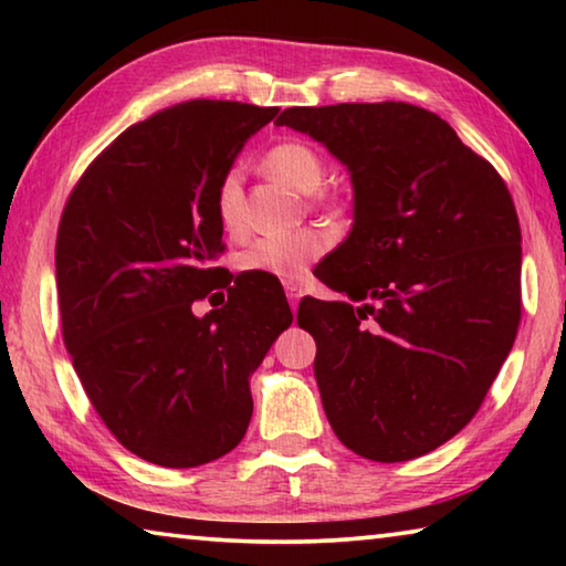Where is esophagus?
I'll use <instances>...</instances> for the list:
<instances>
[{
	"instance_id": "34e87169",
	"label": "esophagus",
	"mask_w": 566,
	"mask_h": 566,
	"mask_svg": "<svg viewBox=\"0 0 566 566\" xmlns=\"http://www.w3.org/2000/svg\"><path fill=\"white\" fill-rule=\"evenodd\" d=\"M284 292H286V300H290V306L292 310H296V304H300L302 300V286L296 282H284Z\"/></svg>"
}]
</instances>
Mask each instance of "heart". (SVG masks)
<instances>
[{"mask_svg": "<svg viewBox=\"0 0 566 566\" xmlns=\"http://www.w3.org/2000/svg\"><path fill=\"white\" fill-rule=\"evenodd\" d=\"M262 167L270 177L284 181L286 187L304 195L317 191L324 181V159L310 142L286 139L266 149ZM217 219L227 232H239L244 227V195L242 177L237 169H227L217 185L214 195ZM329 239L319 229H296L290 234L260 237L239 254V270L256 272L276 280H296L310 264L327 252Z\"/></svg>", "mask_w": 566, "mask_h": 566, "instance_id": "heart-1", "label": "heart"}]
</instances>
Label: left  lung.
Listing matches in <instances>:
<instances>
[{
	"instance_id": "1",
	"label": "left lung",
	"mask_w": 566,
	"mask_h": 566,
	"mask_svg": "<svg viewBox=\"0 0 566 566\" xmlns=\"http://www.w3.org/2000/svg\"><path fill=\"white\" fill-rule=\"evenodd\" d=\"M354 187V224L319 280L347 302L302 300L314 377L344 447L407 462L464 429L522 319V232L510 189L449 124L415 104L292 107Z\"/></svg>"
}]
</instances>
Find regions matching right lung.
Masks as SVG:
<instances>
[{
    "label": "right lung",
    "instance_id": "1",
    "mask_svg": "<svg viewBox=\"0 0 566 566\" xmlns=\"http://www.w3.org/2000/svg\"><path fill=\"white\" fill-rule=\"evenodd\" d=\"M276 112L222 99L157 112L124 129L64 205V347L104 424L145 462L187 469L232 452L252 419L249 377L292 324L272 276L232 284L214 266L217 185ZM207 295L223 306L197 318Z\"/></svg>",
    "mask_w": 566,
    "mask_h": 566
}]
</instances>
